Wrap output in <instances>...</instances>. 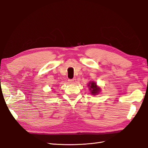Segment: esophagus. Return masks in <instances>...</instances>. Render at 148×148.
Returning <instances> with one entry per match:
<instances>
[{
  "label": "esophagus",
  "mask_w": 148,
  "mask_h": 148,
  "mask_svg": "<svg viewBox=\"0 0 148 148\" xmlns=\"http://www.w3.org/2000/svg\"><path fill=\"white\" fill-rule=\"evenodd\" d=\"M76 80H77V79H76L75 78L71 79H69V82L71 84H75L76 83V82H77Z\"/></svg>",
  "instance_id": "1"
}]
</instances>
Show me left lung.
Segmentation results:
<instances>
[{"instance_id": "left-lung-1", "label": "left lung", "mask_w": 148, "mask_h": 148, "mask_svg": "<svg viewBox=\"0 0 148 148\" xmlns=\"http://www.w3.org/2000/svg\"><path fill=\"white\" fill-rule=\"evenodd\" d=\"M88 86L89 88V91H90V94L92 96L99 95L100 92L101 91V88L97 86L96 82L93 81L89 82L88 84Z\"/></svg>"}]
</instances>
